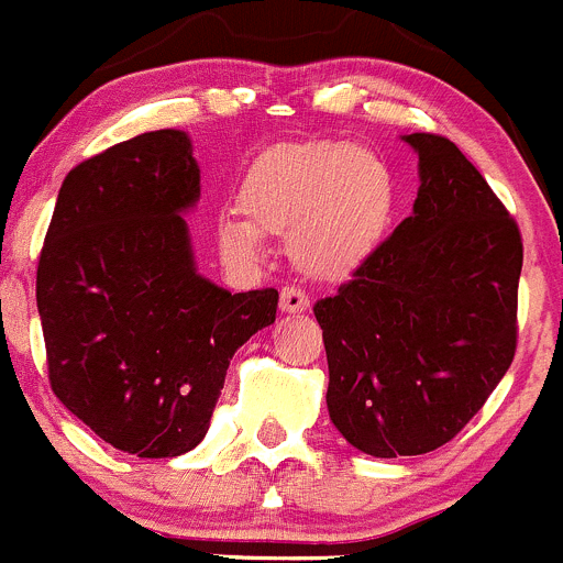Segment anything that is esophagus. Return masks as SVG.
Returning <instances> with one entry per match:
<instances>
[{"mask_svg":"<svg viewBox=\"0 0 563 563\" xmlns=\"http://www.w3.org/2000/svg\"><path fill=\"white\" fill-rule=\"evenodd\" d=\"M309 309V296L298 287H285L282 290V312L296 314V312H307Z\"/></svg>","mask_w":563,"mask_h":563,"instance_id":"34e87169","label":"esophagus"}]
</instances>
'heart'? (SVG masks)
Wrapping results in <instances>:
<instances>
[{
  "label": "heart",
  "mask_w": 563,
  "mask_h": 563,
  "mask_svg": "<svg viewBox=\"0 0 563 563\" xmlns=\"http://www.w3.org/2000/svg\"><path fill=\"white\" fill-rule=\"evenodd\" d=\"M398 201L387 159L351 141L273 146L245 170L240 216L218 221V245L232 260H256L262 234L287 238L296 267L340 282L382 245Z\"/></svg>",
  "instance_id": "b5f03b06"
}]
</instances>
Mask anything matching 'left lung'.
Returning <instances> with one entry per match:
<instances>
[{
    "label": "left lung",
    "mask_w": 563,
    "mask_h": 563,
    "mask_svg": "<svg viewBox=\"0 0 563 563\" xmlns=\"http://www.w3.org/2000/svg\"><path fill=\"white\" fill-rule=\"evenodd\" d=\"M417 152L415 210L314 303L336 431L376 459L451 442L511 367L522 238L500 198L448 137Z\"/></svg>",
    "instance_id": "1"
}]
</instances>
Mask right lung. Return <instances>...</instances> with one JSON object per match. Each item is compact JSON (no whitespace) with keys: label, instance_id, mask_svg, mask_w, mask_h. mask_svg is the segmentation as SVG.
I'll return each mask as SVG.
<instances>
[{"label":"right lung","instance_id":"right-lung-1","mask_svg":"<svg viewBox=\"0 0 563 563\" xmlns=\"http://www.w3.org/2000/svg\"><path fill=\"white\" fill-rule=\"evenodd\" d=\"M198 196L187 132L118 143L63 179L37 260L52 393L137 459L192 451L234 351L276 320L273 287L232 296L196 271Z\"/></svg>","mask_w":563,"mask_h":563}]
</instances>
